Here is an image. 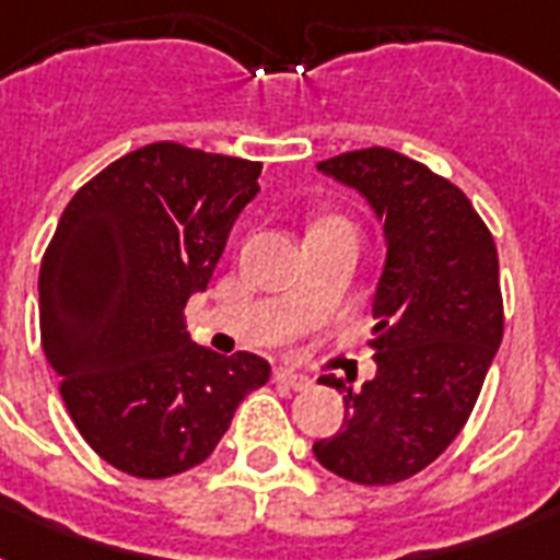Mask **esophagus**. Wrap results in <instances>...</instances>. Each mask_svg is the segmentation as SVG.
<instances>
[{
	"label": "esophagus",
	"mask_w": 560,
	"mask_h": 560,
	"mask_svg": "<svg viewBox=\"0 0 560 560\" xmlns=\"http://www.w3.org/2000/svg\"><path fill=\"white\" fill-rule=\"evenodd\" d=\"M272 381L279 383V386H290V389H307V386H311V377H307V374L288 372V369H276V372H272Z\"/></svg>",
	"instance_id": "1"
}]
</instances>
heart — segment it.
<instances>
[{
  "label": "heart",
  "instance_id": "1",
  "mask_svg": "<svg viewBox=\"0 0 560 560\" xmlns=\"http://www.w3.org/2000/svg\"><path fill=\"white\" fill-rule=\"evenodd\" d=\"M328 223H331V220H328Z\"/></svg>",
  "mask_w": 560,
  "mask_h": 560
}]
</instances>
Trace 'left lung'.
Returning a JSON list of instances; mask_svg holds the SVG:
<instances>
[{"label":"left lung","instance_id":"8db88e82","mask_svg":"<svg viewBox=\"0 0 560 560\" xmlns=\"http://www.w3.org/2000/svg\"><path fill=\"white\" fill-rule=\"evenodd\" d=\"M316 168L358 188L386 229V267L369 349L377 374L342 392L340 433L319 439L323 468L392 486L442 456L474 412L503 340L494 237L459 186L389 148L349 151Z\"/></svg>","mask_w":560,"mask_h":560}]
</instances>
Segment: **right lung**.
<instances>
[{"mask_svg": "<svg viewBox=\"0 0 560 560\" xmlns=\"http://www.w3.org/2000/svg\"><path fill=\"white\" fill-rule=\"evenodd\" d=\"M261 162L153 142L78 188L39 267V340L78 433L139 479L209 459L270 363L191 342L206 290Z\"/></svg>", "mask_w": 560, "mask_h": 560, "instance_id": "add662e5", "label": "right lung"}]
</instances>
